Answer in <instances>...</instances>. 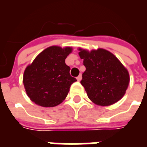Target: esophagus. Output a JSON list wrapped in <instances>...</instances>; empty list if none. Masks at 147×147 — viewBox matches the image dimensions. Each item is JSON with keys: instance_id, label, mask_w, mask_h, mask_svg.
<instances>
[{"instance_id": "34e87169", "label": "esophagus", "mask_w": 147, "mask_h": 147, "mask_svg": "<svg viewBox=\"0 0 147 147\" xmlns=\"http://www.w3.org/2000/svg\"><path fill=\"white\" fill-rule=\"evenodd\" d=\"M76 79H77V80H78V81H80V80H82V76H81V75H80L79 76L77 77Z\"/></svg>"}]
</instances>
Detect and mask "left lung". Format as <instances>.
<instances>
[{
  "mask_svg": "<svg viewBox=\"0 0 147 147\" xmlns=\"http://www.w3.org/2000/svg\"><path fill=\"white\" fill-rule=\"evenodd\" d=\"M86 71L81 84L90 100L94 104L108 106L122 98L128 87V71L117 57L106 49L88 51L79 48Z\"/></svg>",
  "mask_w": 147,
  "mask_h": 147,
  "instance_id": "left-lung-1",
  "label": "left lung"
}]
</instances>
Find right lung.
I'll list each match as a JSON object with an SVG mask.
<instances>
[{"label": "right lung", "instance_id": "add662e5", "mask_svg": "<svg viewBox=\"0 0 147 147\" xmlns=\"http://www.w3.org/2000/svg\"><path fill=\"white\" fill-rule=\"evenodd\" d=\"M71 47L53 45L44 49L24 71V88L33 102L42 107H54L66 98L76 78L70 76L65 59Z\"/></svg>", "mask_w": 147, "mask_h": 147}]
</instances>
